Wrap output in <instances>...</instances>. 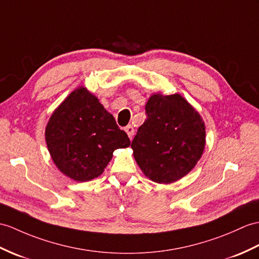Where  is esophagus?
Here are the masks:
<instances>
[{"label":"esophagus","instance_id":"esophagus-1","mask_svg":"<svg viewBox=\"0 0 259 259\" xmlns=\"http://www.w3.org/2000/svg\"><path fill=\"white\" fill-rule=\"evenodd\" d=\"M124 131L127 132V135H128V137L130 138V139H132V138H134V136H135V129H134V127H132L131 124L127 125V127L124 128Z\"/></svg>","mask_w":259,"mask_h":259}]
</instances>
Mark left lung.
<instances>
[{
  "label": "left lung",
  "instance_id": "1",
  "mask_svg": "<svg viewBox=\"0 0 259 259\" xmlns=\"http://www.w3.org/2000/svg\"><path fill=\"white\" fill-rule=\"evenodd\" d=\"M146 115L131 143L135 159L153 182H176L201 158L205 147L204 121L179 94L151 96Z\"/></svg>",
  "mask_w": 259,
  "mask_h": 259
}]
</instances>
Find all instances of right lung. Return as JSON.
<instances>
[{
  "label": "right lung",
  "mask_w": 259,
  "mask_h": 259,
  "mask_svg": "<svg viewBox=\"0 0 259 259\" xmlns=\"http://www.w3.org/2000/svg\"><path fill=\"white\" fill-rule=\"evenodd\" d=\"M45 139L54 163L78 182L99 177L130 139L99 100L85 88L74 90L53 112Z\"/></svg>",
  "instance_id": "obj_1"
}]
</instances>
